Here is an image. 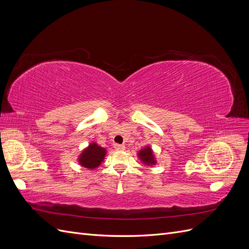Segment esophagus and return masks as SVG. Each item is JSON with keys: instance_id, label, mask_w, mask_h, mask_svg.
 <instances>
[{"instance_id": "1", "label": "esophagus", "mask_w": 249, "mask_h": 249, "mask_svg": "<svg viewBox=\"0 0 249 249\" xmlns=\"http://www.w3.org/2000/svg\"><path fill=\"white\" fill-rule=\"evenodd\" d=\"M114 147H115V149H116V150H124V149L125 148L124 144H115V145H114Z\"/></svg>"}]
</instances>
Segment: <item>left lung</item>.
<instances>
[{"label":"left lung","mask_w":249,"mask_h":249,"mask_svg":"<svg viewBox=\"0 0 249 249\" xmlns=\"http://www.w3.org/2000/svg\"><path fill=\"white\" fill-rule=\"evenodd\" d=\"M138 156H139L140 159L143 161V163H145L147 165H152V164L156 163V161L154 159L152 148H150L149 146H147L146 148L141 149L140 152L138 153Z\"/></svg>","instance_id":"1"}]
</instances>
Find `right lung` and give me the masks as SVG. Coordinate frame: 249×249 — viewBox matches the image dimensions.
Returning <instances> with one entry per match:
<instances>
[{
  "instance_id": "1",
  "label": "right lung",
  "mask_w": 249,
  "mask_h": 249,
  "mask_svg": "<svg viewBox=\"0 0 249 249\" xmlns=\"http://www.w3.org/2000/svg\"><path fill=\"white\" fill-rule=\"evenodd\" d=\"M105 155H106V149L99 146L96 143H91V144L82 153L79 162L82 166L93 169L97 166H100L104 160Z\"/></svg>"
}]
</instances>
